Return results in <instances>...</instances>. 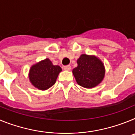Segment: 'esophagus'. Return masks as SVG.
<instances>
[{
	"label": "esophagus",
	"mask_w": 135,
	"mask_h": 135,
	"mask_svg": "<svg viewBox=\"0 0 135 135\" xmlns=\"http://www.w3.org/2000/svg\"><path fill=\"white\" fill-rule=\"evenodd\" d=\"M64 69L65 70H66V71H70L71 70V66L70 65H67V66L64 67Z\"/></svg>",
	"instance_id": "34e87169"
}]
</instances>
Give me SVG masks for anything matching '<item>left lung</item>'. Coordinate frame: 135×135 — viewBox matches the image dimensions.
Returning <instances> with one entry per match:
<instances>
[{"instance_id": "8db88e82", "label": "left lung", "mask_w": 135, "mask_h": 135, "mask_svg": "<svg viewBox=\"0 0 135 135\" xmlns=\"http://www.w3.org/2000/svg\"><path fill=\"white\" fill-rule=\"evenodd\" d=\"M72 73L76 82L86 89L98 86L103 80L105 69L102 61L94 55L82 54Z\"/></svg>"}]
</instances>
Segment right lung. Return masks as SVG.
<instances>
[{"label": "right lung", "instance_id": "obj_1", "mask_svg": "<svg viewBox=\"0 0 135 135\" xmlns=\"http://www.w3.org/2000/svg\"><path fill=\"white\" fill-rule=\"evenodd\" d=\"M61 71L60 66L53 65L49 58H46L31 66L28 78L35 88L46 90L54 85Z\"/></svg>", "mask_w": 135, "mask_h": 135}]
</instances>
